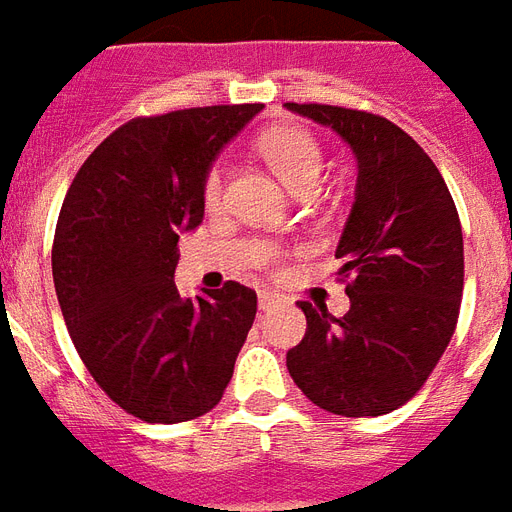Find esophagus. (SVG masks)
Here are the masks:
<instances>
[{"label": "esophagus", "instance_id": "34e87169", "mask_svg": "<svg viewBox=\"0 0 512 512\" xmlns=\"http://www.w3.org/2000/svg\"><path fill=\"white\" fill-rule=\"evenodd\" d=\"M279 303V295H273V292H260V297H257V308H260V311H271V308H276Z\"/></svg>", "mask_w": 512, "mask_h": 512}]
</instances>
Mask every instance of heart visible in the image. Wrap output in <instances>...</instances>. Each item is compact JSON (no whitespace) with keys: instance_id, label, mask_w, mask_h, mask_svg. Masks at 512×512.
<instances>
[{"instance_id":"b5f03b06","label":"heart","mask_w":512,"mask_h":512,"mask_svg":"<svg viewBox=\"0 0 512 512\" xmlns=\"http://www.w3.org/2000/svg\"><path fill=\"white\" fill-rule=\"evenodd\" d=\"M257 148L265 156V162L271 164V170L292 191H303V188H313L319 183L324 156H321L319 140L303 127H295V124L271 127L260 135ZM220 196H223V172L215 167V170H209L207 180H204V204L217 207Z\"/></svg>"}]
</instances>
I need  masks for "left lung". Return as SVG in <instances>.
<instances>
[{
  "instance_id": "obj_1",
  "label": "left lung",
  "mask_w": 512,
  "mask_h": 512,
  "mask_svg": "<svg viewBox=\"0 0 512 512\" xmlns=\"http://www.w3.org/2000/svg\"><path fill=\"white\" fill-rule=\"evenodd\" d=\"M337 132L356 159V201L335 257L350 311L300 303L308 321L287 353L292 380L342 417H380L422 388L460 316L465 255L452 193L430 156L382 116L287 103Z\"/></svg>"
}]
</instances>
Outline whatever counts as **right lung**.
Segmentation results:
<instances>
[{"label": "right lung", "instance_id": "1", "mask_svg": "<svg viewBox=\"0 0 512 512\" xmlns=\"http://www.w3.org/2000/svg\"><path fill=\"white\" fill-rule=\"evenodd\" d=\"M260 103L132 119L90 154L60 207L52 279L79 356L146 422H185L223 398L257 313L239 281L180 297L177 239L204 220V180Z\"/></svg>", "mask_w": 512, "mask_h": 512}]
</instances>
